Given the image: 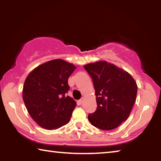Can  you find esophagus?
Here are the masks:
<instances>
[{
  "label": "esophagus",
  "instance_id": "obj_1",
  "mask_svg": "<svg viewBox=\"0 0 161 161\" xmlns=\"http://www.w3.org/2000/svg\"><path fill=\"white\" fill-rule=\"evenodd\" d=\"M78 102H79V103H80V104H82V103H83V99H81L79 100Z\"/></svg>",
  "mask_w": 161,
  "mask_h": 161
}]
</instances>
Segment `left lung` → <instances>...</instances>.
<instances>
[{
  "label": "left lung",
  "mask_w": 161,
  "mask_h": 161,
  "mask_svg": "<svg viewBox=\"0 0 161 161\" xmlns=\"http://www.w3.org/2000/svg\"><path fill=\"white\" fill-rule=\"evenodd\" d=\"M84 69L93 80L97 110L88 115L94 126L116 129L129 118L137 94V84L126 71L107 61L87 64Z\"/></svg>",
  "instance_id": "obj_1"
}]
</instances>
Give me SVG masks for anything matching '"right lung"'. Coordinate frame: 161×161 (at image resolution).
Wrapping results in <instances>:
<instances>
[{
	"instance_id": "right-lung-1",
	"label": "right lung",
	"mask_w": 161,
	"mask_h": 161,
	"mask_svg": "<svg viewBox=\"0 0 161 161\" xmlns=\"http://www.w3.org/2000/svg\"><path fill=\"white\" fill-rule=\"evenodd\" d=\"M75 69L74 64L57 59L39 65L27 77L23 99L40 127L57 129L69 122L77 103L66 93L69 90L68 79Z\"/></svg>"
}]
</instances>
